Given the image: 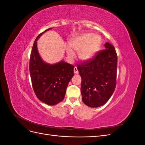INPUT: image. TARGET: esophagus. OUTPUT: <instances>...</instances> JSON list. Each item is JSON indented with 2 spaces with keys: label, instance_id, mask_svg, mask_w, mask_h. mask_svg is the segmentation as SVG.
I'll return each instance as SVG.
<instances>
[{
  "label": "esophagus",
  "instance_id": "34e87169",
  "mask_svg": "<svg viewBox=\"0 0 145 145\" xmlns=\"http://www.w3.org/2000/svg\"><path fill=\"white\" fill-rule=\"evenodd\" d=\"M74 72L75 74H78V69H77V68L76 67H75L74 68Z\"/></svg>",
  "mask_w": 145,
  "mask_h": 145
}]
</instances>
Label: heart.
<instances>
[{"label":"heart","mask_w":145,"mask_h":145,"mask_svg":"<svg viewBox=\"0 0 145 145\" xmlns=\"http://www.w3.org/2000/svg\"><path fill=\"white\" fill-rule=\"evenodd\" d=\"M101 43L100 36L91 33L78 35L69 40L70 46L74 51L78 52V57L83 61L93 58L99 51ZM71 48H67V54L69 59H72L75 57V52Z\"/></svg>","instance_id":"b5f03b06"}]
</instances>
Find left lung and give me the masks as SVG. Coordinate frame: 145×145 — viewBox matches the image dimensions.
I'll return each instance as SVG.
<instances>
[{
    "instance_id": "left-lung-1",
    "label": "left lung",
    "mask_w": 145,
    "mask_h": 145,
    "mask_svg": "<svg viewBox=\"0 0 145 145\" xmlns=\"http://www.w3.org/2000/svg\"><path fill=\"white\" fill-rule=\"evenodd\" d=\"M105 47L94 57L77 67L82 78V101L91 108L105 105L116 88L117 55L109 43H105Z\"/></svg>"
}]
</instances>
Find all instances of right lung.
<instances>
[{
    "label": "right lung",
    "instance_id": "add662e5",
    "mask_svg": "<svg viewBox=\"0 0 145 145\" xmlns=\"http://www.w3.org/2000/svg\"><path fill=\"white\" fill-rule=\"evenodd\" d=\"M48 28L35 40L29 59V72L37 97L43 103L55 105L64 99L69 81L74 76V66L61 60L56 64L45 62L39 54L37 40Z\"/></svg>",
    "mask_w": 145,
    "mask_h": 145
}]
</instances>
